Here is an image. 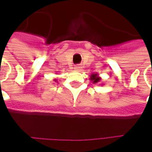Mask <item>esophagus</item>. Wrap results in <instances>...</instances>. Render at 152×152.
I'll return each instance as SVG.
<instances>
[{"instance_id":"1","label":"esophagus","mask_w":152,"mask_h":152,"mask_svg":"<svg viewBox=\"0 0 152 152\" xmlns=\"http://www.w3.org/2000/svg\"><path fill=\"white\" fill-rule=\"evenodd\" d=\"M81 69H82V68H81L80 66H76V67H75V69H76V70H77V71L81 70Z\"/></svg>"}]
</instances>
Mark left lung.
<instances>
[{
  "label": "left lung",
  "mask_w": 152,
  "mask_h": 152,
  "mask_svg": "<svg viewBox=\"0 0 152 152\" xmlns=\"http://www.w3.org/2000/svg\"><path fill=\"white\" fill-rule=\"evenodd\" d=\"M90 79L93 83H99L101 81V77L99 76L98 74H91V76H90Z\"/></svg>",
  "instance_id": "left-lung-1"
}]
</instances>
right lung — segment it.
Here are the masks:
<instances>
[{"label":"right lung","mask_w":152,"mask_h":152,"mask_svg":"<svg viewBox=\"0 0 152 152\" xmlns=\"http://www.w3.org/2000/svg\"><path fill=\"white\" fill-rule=\"evenodd\" d=\"M54 81H55V82H56V81H57V80H56V79H54Z\"/></svg>","instance_id":"obj_1"}]
</instances>
